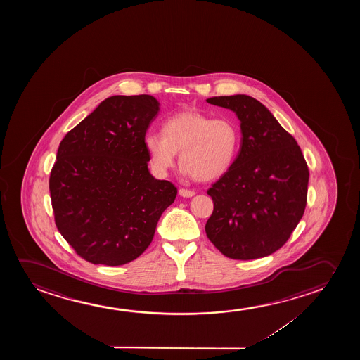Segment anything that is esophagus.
<instances>
[{
  "label": "esophagus",
  "mask_w": 360,
  "mask_h": 360,
  "mask_svg": "<svg viewBox=\"0 0 360 360\" xmlns=\"http://www.w3.org/2000/svg\"><path fill=\"white\" fill-rule=\"evenodd\" d=\"M178 193H179V195L181 197L184 198H191L195 194V192L194 191H191V189H186V188H181L179 191H178Z\"/></svg>",
  "instance_id": "34e87169"
}]
</instances>
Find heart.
I'll return each mask as SVG.
<instances>
[{
	"label": "heart",
	"instance_id": "1",
	"mask_svg": "<svg viewBox=\"0 0 360 360\" xmlns=\"http://www.w3.org/2000/svg\"><path fill=\"white\" fill-rule=\"evenodd\" d=\"M162 133L145 138L153 167L165 174L173 167L176 153L184 172L194 179L207 182L230 169L236 158L240 131L227 118L212 119L198 110L176 114L163 123Z\"/></svg>",
	"mask_w": 360,
	"mask_h": 360
}]
</instances>
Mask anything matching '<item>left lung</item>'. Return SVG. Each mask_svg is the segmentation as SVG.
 <instances>
[{
  "instance_id": "1",
  "label": "left lung",
  "mask_w": 360,
  "mask_h": 360,
  "mask_svg": "<svg viewBox=\"0 0 360 360\" xmlns=\"http://www.w3.org/2000/svg\"><path fill=\"white\" fill-rule=\"evenodd\" d=\"M207 103L231 109L241 122V146L231 167L212 183L207 236L224 256L250 261L285 245L305 212L309 167L295 139L246 94Z\"/></svg>"
}]
</instances>
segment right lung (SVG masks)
<instances>
[{
    "instance_id": "add662e5",
    "label": "right lung",
    "mask_w": 360,
    "mask_h": 360,
    "mask_svg": "<svg viewBox=\"0 0 360 360\" xmlns=\"http://www.w3.org/2000/svg\"><path fill=\"white\" fill-rule=\"evenodd\" d=\"M158 102L113 96L65 135L49 178L55 225L84 261L122 266L153 241L177 188L150 174L145 135Z\"/></svg>"
}]
</instances>
